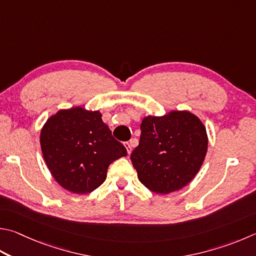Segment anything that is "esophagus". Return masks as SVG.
Returning a JSON list of instances; mask_svg holds the SVG:
<instances>
[{
    "label": "esophagus",
    "mask_w": 256,
    "mask_h": 256,
    "mask_svg": "<svg viewBox=\"0 0 256 256\" xmlns=\"http://www.w3.org/2000/svg\"><path fill=\"white\" fill-rule=\"evenodd\" d=\"M124 146H125V148H126L128 154H131V152H132V146H131V143H130V142L124 143Z\"/></svg>",
    "instance_id": "esophagus-1"
}]
</instances>
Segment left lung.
Wrapping results in <instances>:
<instances>
[{
  "instance_id": "left-lung-1",
  "label": "left lung",
  "mask_w": 256,
  "mask_h": 256,
  "mask_svg": "<svg viewBox=\"0 0 256 256\" xmlns=\"http://www.w3.org/2000/svg\"><path fill=\"white\" fill-rule=\"evenodd\" d=\"M208 148L206 126L189 110L146 116L138 146L131 154L138 180L151 192H178L200 170Z\"/></svg>"
}]
</instances>
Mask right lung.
I'll return each instance as SVG.
<instances>
[{
	"label": "right lung",
	"instance_id": "right-lung-1",
	"mask_svg": "<svg viewBox=\"0 0 256 256\" xmlns=\"http://www.w3.org/2000/svg\"><path fill=\"white\" fill-rule=\"evenodd\" d=\"M40 146L51 176L64 189L78 194L98 188L110 164L128 156L100 110L82 106L51 115L41 128Z\"/></svg>",
	"mask_w": 256,
	"mask_h": 256
}]
</instances>
